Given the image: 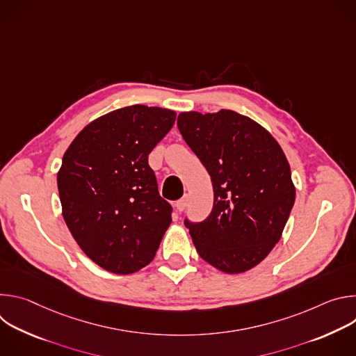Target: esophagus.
Returning a JSON list of instances; mask_svg holds the SVG:
<instances>
[{
    "mask_svg": "<svg viewBox=\"0 0 356 356\" xmlns=\"http://www.w3.org/2000/svg\"><path fill=\"white\" fill-rule=\"evenodd\" d=\"M187 204H188V195L187 194H184L180 200H177L176 201V209H177V211H184V209L187 207Z\"/></svg>",
    "mask_w": 356,
    "mask_h": 356,
    "instance_id": "esophagus-1",
    "label": "esophagus"
}]
</instances>
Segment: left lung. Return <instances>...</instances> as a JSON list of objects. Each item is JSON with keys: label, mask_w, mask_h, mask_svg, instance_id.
I'll list each match as a JSON object with an SVG mask.
<instances>
[{"label": "left lung", "mask_w": 356, "mask_h": 356, "mask_svg": "<svg viewBox=\"0 0 356 356\" xmlns=\"http://www.w3.org/2000/svg\"><path fill=\"white\" fill-rule=\"evenodd\" d=\"M177 127L214 190L210 216L184 220L198 255L221 272H246L279 242L293 209L286 155L264 127L231 110L181 113Z\"/></svg>", "instance_id": "8db88e82"}]
</instances>
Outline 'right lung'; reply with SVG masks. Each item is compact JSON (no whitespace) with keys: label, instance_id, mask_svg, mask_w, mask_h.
<instances>
[{"label":"right lung","instance_id":"1","mask_svg":"<svg viewBox=\"0 0 356 356\" xmlns=\"http://www.w3.org/2000/svg\"><path fill=\"white\" fill-rule=\"evenodd\" d=\"M176 113L131 106L90 122L70 143L58 173L63 218L86 255L129 275L155 258L172 222L147 156Z\"/></svg>","mask_w":356,"mask_h":356}]
</instances>
